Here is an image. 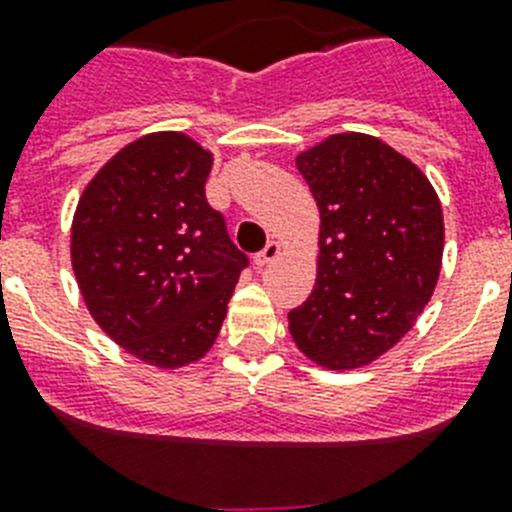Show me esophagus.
Returning a JSON list of instances; mask_svg holds the SVG:
<instances>
[{"label": "esophagus", "instance_id": "esophagus-1", "mask_svg": "<svg viewBox=\"0 0 512 512\" xmlns=\"http://www.w3.org/2000/svg\"><path fill=\"white\" fill-rule=\"evenodd\" d=\"M279 251H282V248H279V243L277 241H269L264 248H261L259 253H256V256H253V264H256V266L271 264V261H274L279 256Z\"/></svg>", "mask_w": 512, "mask_h": 512}]
</instances>
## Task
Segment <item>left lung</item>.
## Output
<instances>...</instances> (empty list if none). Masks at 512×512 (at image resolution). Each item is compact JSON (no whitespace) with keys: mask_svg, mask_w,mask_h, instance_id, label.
Wrapping results in <instances>:
<instances>
[{"mask_svg":"<svg viewBox=\"0 0 512 512\" xmlns=\"http://www.w3.org/2000/svg\"><path fill=\"white\" fill-rule=\"evenodd\" d=\"M297 169L318 202L320 256L289 333L307 359L336 372L372 364L431 300L441 202L418 166L372 135H330L297 156Z\"/></svg>","mask_w":512,"mask_h":512,"instance_id":"obj_1","label":"left lung"}]
</instances>
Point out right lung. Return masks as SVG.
Listing matches in <instances>:
<instances>
[{"label": "right lung", "instance_id": "add662e5", "mask_svg": "<svg viewBox=\"0 0 512 512\" xmlns=\"http://www.w3.org/2000/svg\"><path fill=\"white\" fill-rule=\"evenodd\" d=\"M210 169L187 135H146L102 166L74 215L71 264L92 318L161 369L210 351L248 266L205 197Z\"/></svg>", "mask_w": 512, "mask_h": 512}]
</instances>
